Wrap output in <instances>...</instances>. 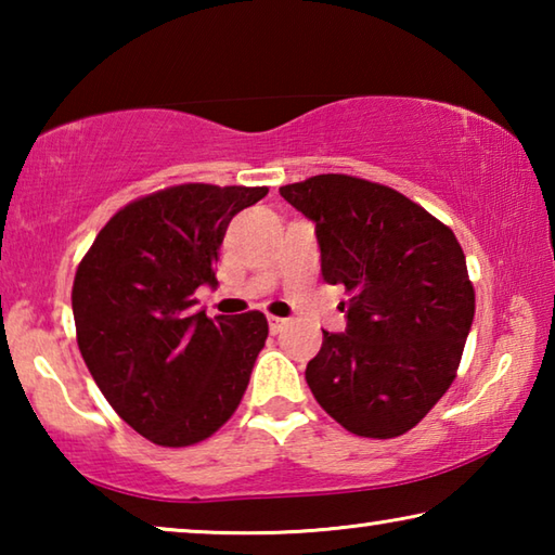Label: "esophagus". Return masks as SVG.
<instances>
[{
  "label": "esophagus",
  "instance_id": "esophagus-1",
  "mask_svg": "<svg viewBox=\"0 0 555 555\" xmlns=\"http://www.w3.org/2000/svg\"><path fill=\"white\" fill-rule=\"evenodd\" d=\"M267 321H269V331L271 333H279L281 327L286 325V318H279V315H267Z\"/></svg>",
  "mask_w": 555,
  "mask_h": 555
}]
</instances>
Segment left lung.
Instances as JSON below:
<instances>
[{
	"label": "left lung",
	"mask_w": 555,
	"mask_h": 555,
	"mask_svg": "<svg viewBox=\"0 0 555 555\" xmlns=\"http://www.w3.org/2000/svg\"><path fill=\"white\" fill-rule=\"evenodd\" d=\"M315 224L321 271L345 286V333L306 367L315 401L350 434L397 438L455 379L475 291L455 234L393 188L343 173L279 188Z\"/></svg>",
	"instance_id": "obj_1"
}]
</instances>
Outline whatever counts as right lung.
Wrapping results in <instances>:
<instances>
[{
  "label": "right lung",
  "mask_w": 555,
  "mask_h": 555,
  "mask_svg": "<svg viewBox=\"0 0 555 555\" xmlns=\"http://www.w3.org/2000/svg\"><path fill=\"white\" fill-rule=\"evenodd\" d=\"M269 188L173 185L129 203L80 261L78 347L109 406L156 446L212 436L240 406L267 343L264 313L195 311L230 220Z\"/></svg>",
  "instance_id": "1"
}]
</instances>
